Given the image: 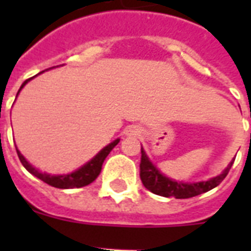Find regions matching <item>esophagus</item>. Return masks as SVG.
<instances>
[{
  "mask_svg": "<svg viewBox=\"0 0 251 251\" xmlns=\"http://www.w3.org/2000/svg\"><path fill=\"white\" fill-rule=\"evenodd\" d=\"M141 127L137 125L129 126L127 129H126V135L127 137H138V135H141Z\"/></svg>",
  "mask_w": 251,
  "mask_h": 251,
  "instance_id": "1",
  "label": "esophagus"
}]
</instances>
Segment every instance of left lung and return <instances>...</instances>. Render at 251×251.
<instances>
[{"mask_svg": "<svg viewBox=\"0 0 251 251\" xmlns=\"http://www.w3.org/2000/svg\"><path fill=\"white\" fill-rule=\"evenodd\" d=\"M142 159H141V179L146 189H149L151 193L165 198H173L176 199H186L195 197V195L203 194L206 191H210L211 189H214L222 182L223 179L226 178L228 172L233 165L232 160L228 164V167L216 177L207 179V181H199V182H182V181H176L172 179L167 176H164L156 165L152 164V161L150 160L147 153L145 152L143 147L141 149Z\"/></svg>", "mask_w": 251, "mask_h": 251, "instance_id": "left-lung-1", "label": "left lung"}]
</instances>
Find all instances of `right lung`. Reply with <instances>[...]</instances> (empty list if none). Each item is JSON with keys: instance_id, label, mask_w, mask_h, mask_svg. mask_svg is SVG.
Listing matches in <instances>:
<instances>
[{"instance_id": "add662e5", "label": "right lung", "mask_w": 251, "mask_h": 251, "mask_svg": "<svg viewBox=\"0 0 251 251\" xmlns=\"http://www.w3.org/2000/svg\"><path fill=\"white\" fill-rule=\"evenodd\" d=\"M41 73H39V74H41ZM39 74H37V75H39ZM35 76H32V78H29V79L23 82V84H22L19 91H18L17 96L19 95L22 88L28 83L29 80L33 79ZM118 142H120V138L112 142V143H109L108 146H105L102 150H100L90 161H87L86 164L82 165L80 168H78L76 171L72 172V173H68V175H49V173H45V172H40L39 169L32 167L28 161L25 160V157L23 156L21 153V151L17 149V146H15V149H17V153L18 156H19L21 163L31 175H33L35 177H37L39 179L44 181L45 183H48V185H50V186L53 187H58V189H75V187L87 186V185H90L91 182H94L95 179L98 178V176L100 175V172H101L102 163L105 160V157L108 156L110 151L118 145Z\"/></svg>"}]
</instances>
